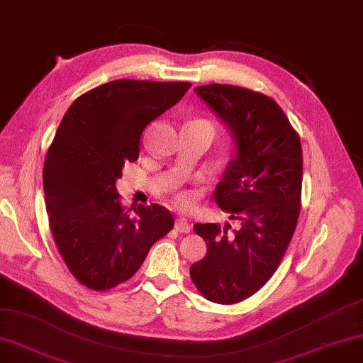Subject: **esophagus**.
<instances>
[{
	"instance_id": "34e87169",
	"label": "esophagus",
	"mask_w": 363,
	"mask_h": 363,
	"mask_svg": "<svg viewBox=\"0 0 363 363\" xmlns=\"http://www.w3.org/2000/svg\"><path fill=\"white\" fill-rule=\"evenodd\" d=\"M175 229L177 232H180V234H188L191 230V224L188 223V220H184V218H179V220L175 221Z\"/></svg>"
}]
</instances>
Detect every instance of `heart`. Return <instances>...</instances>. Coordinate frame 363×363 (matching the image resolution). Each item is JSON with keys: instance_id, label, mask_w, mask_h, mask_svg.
I'll return each mask as SVG.
<instances>
[{"instance_id": "1", "label": "heart", "mask_w": 363, "mask_h": 363, "mask_svg": "<svg viewBox=\"0 0 363 363\" xmlns=\"http://www.w3.org/2000/svg\"><path fill=\"white\" fill-rule=\"evenodd\" d=\"M191 125H202V126L210 128L211 131H213V125H211L208 120H203V118L196 120V121L191 123ZM175 202L179 203V205H183V207H186V205H189V202H191V197L186 193H179V194L175 196Z\"/></svg>"}]
</instances>
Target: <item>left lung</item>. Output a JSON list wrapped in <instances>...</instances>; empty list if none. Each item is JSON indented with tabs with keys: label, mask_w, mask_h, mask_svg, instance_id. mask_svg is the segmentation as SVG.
Returning a JSON list of instances; mask_svg holds the SVG:
<instances>
[{
	"label": "left lung",
	"mask_w": 363,
	"mask_h": 363,
	"mask_svg": "<svg viewBox=\"0 0 363 363\" xmlns=\"http://www.w3.org/2000/svg\"><path fill=\"white\" fill-rule=\"evenodd\" d=\"M196 93L237 143L215 201L238 228L196 223L207 255L191 265L189 275L210 302L232 305L269 281L291 243L302 199V143L283 108L267 94L221 84L197 86Z\"/></svg>",
	"instance_id": "8db88e82"
}]
</instances>
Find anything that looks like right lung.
I'll list each match as a JSON object with an SVG mask.
<instances>
[{"instance_id": "add662e5", "label": "right lung", "mask_w": 363, "mask_h": 363, "mask_svg": "<svg viewBox=\"0 0 363 363\" xmlns=\"http://www.w3.org/2000/svg\"><path fill=\"white\" fill-rule=\"evenodd\" d=\"M189 82L120 79L67 108L44 162L45 208L55 245L79 283L108 291L128 281L174 228L158 203L125 207L117 194L125 162L139 158L143 129L175 106Z\"/></svg>"}]
</instances>
